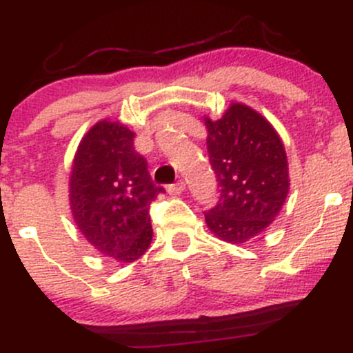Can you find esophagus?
<instances>
[{"label":"esophagus","instance_id":"obj_1","mask_svg":"<svg viewBox=\"0 0 353 353\" xmlns=\"http://www.w3.org/2000/svg\"><path fill=\"white\" fill-rule=\"evenodd\" d=\"M184 189H186V183H184V181H177L176 184H172V186L167 188V192L172 196H177V194H181Z\"/></svg>","mask_w":353,"mask_h":353}]
</instances>
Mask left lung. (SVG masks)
Wrapping results in <instances>:
<instances>
[{"mask_svg":"<svg viewBox=\"0 0 353 353\" xmlns=\"http://www.w3.org/2000/svg\"><path fill=\"white\" fill-rule=\"evenodd\" d=\"M203 121L221 188L216 206L205 211L206 225L216 239L242 245L265 232L283 210L291 184L284 143L270 121L243 103Z\"/></svg>","mask_w":353,"mask_h":353,"instance_id":"8db88e82","label":"left lung"}]
</instances>
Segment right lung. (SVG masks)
I'll return each instance as SVG.
<instances>
[{"instance_id":"1","label":"right lung","mask_w":353,"mask_h":353,"mask_svg":"<svg viewBox=\"0 0 353 353\" xmlns=\"http://www.w3.org/2000/svg\"><path fill=\"white\" fill-rule=\"evenodd\" d=\"M135 133L99 120L84 133L69 174V206L81 235L103 257L130 264L150 247V203L162 188L133 148Z\"/></svg>"}]
</instances>
